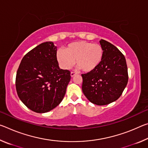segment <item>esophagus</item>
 Listing matches in <instances>:
<instances>
[{"label": "esophagus", "mask_w": 148, "mask_h": 148, "mask_svg": "<svg viewBox=\"0 0 148 148\" xmlns=\"http://www.w3.org/2000/svg\"><path fill=\"white\" fill-rule=\"evenodd\" d=\"M76 74H77L76 72H71V77H73V76H74Z\"/></svg>", "instance_id": "obj_1"}]
</instances>
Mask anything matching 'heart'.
I'll use <instances>...</instances> for the list:
<instances>
[{"mask_svg": "<svg viewBox=\"0 0 148 148\" xmlns=\"http://www.w3.org/2000/svg\"><path fill=\"white\" fill-rule=\"evenodd\" d=\"M104 57V49L101 44L87 41H77L67 45L64 50L57 52V58L62 69H70L75 60L77 66L86 72L96 69Z\"/></svg>", "mask_w": 148, "mask_h": 148, "instance_id": "1", "label": "heart"}]
</instances>
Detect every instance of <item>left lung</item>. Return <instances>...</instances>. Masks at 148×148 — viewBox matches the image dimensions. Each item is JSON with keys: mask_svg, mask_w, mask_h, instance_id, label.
Wrapping results in <instances>:
<instances>
[{"mask_svg": "<svg viewBox=\"0 0 148 148\" xmlns=\"http://www.w3.org/2000/svg\"><path fill=\"white\" fill-rule=\"evenodd\" d=\"M104 57L96 69L82 74V91L89 101L102 106L118 99L128 82L126 60L117 47L101 39Z\"/></svg>", "mask_w": 148, "mask_h": 148, "instance_id": "8db88e82", "label": "left lung"}]
</instances>
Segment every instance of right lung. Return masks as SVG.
Segmentation results:
<instances>
[{
	"label": "right lung",
	"instance_id": "obj_1",
	"mask_svg": "<svg viewBox=\"0 0 148 148\" xmlns=\"http://www.w3.org/2000/svg\"><path fill=\"white\" fill-rule=\"evenodd\" d=\"M71 78V72L59 68L57 46L44 42L21 60L16 78L17 95L32 111L46 113L61 103Z\"/></svg>",
	"mask_w": 148,
	"mask_h": 148
}]
</instances>
